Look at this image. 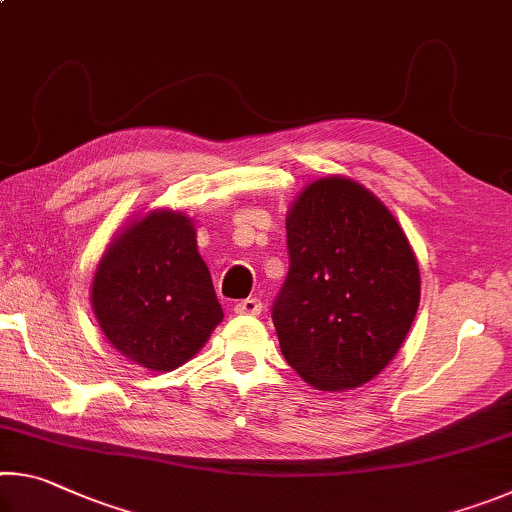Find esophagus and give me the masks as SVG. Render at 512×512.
I'll return each instance as SVG.
<instances>
[{"label": "esophagus", "instance_id": "34e87169", "mask_svg": "<svg viewBox=\"0 0 512 512\" xmlns=\"http://www.w3.org/2000/svg\"><path fill=\"white\" fill-rule=\"evenodd\" d=\"M259 311H262V302H259L257 298L239 300L235 305V314H241V316H257Z\"/></svg>", "mask_w": 512, "mask_h": 512}]
</instances>
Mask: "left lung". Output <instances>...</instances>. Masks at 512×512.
<instances>
[{"instance_id":"obj_1","label":"left lung","mask_w":512,"mask_h":512,"mask_svg":"<svg viewBox=\"0 0 512 512\" xmlns=\"http://www.w3.org/2000/svg\"><path fill=\"white\" fill-rule=\"evenodd\" d=\"M289 275L273 325L289 366L318 391L375 379L409 334L420 268L391 210L345 176L309 183L287 214Z\"/></svg>"}]
</instances>
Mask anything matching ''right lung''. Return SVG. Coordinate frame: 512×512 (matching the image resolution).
<instances>
[{
	"mask_svg": "<svg viewBox=\"0 0 512 512\" xmlns=\"http://www.w3.org/2000/svg\"><path fill=\"white\" fill-rule=\"evenodd\" d=\"M90 300L112 348L155 372L187 363L223 320L194 221L164 207L112 237Z\"/></svg>",
	"mask_w": 512,
	"mask_h": 512,
	"instance_id": "add662e5",
	"label": "right lung"
}]
</instances>
